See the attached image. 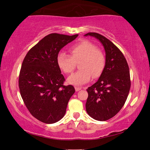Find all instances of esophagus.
Here are the masks:
<instances>
[{
  "label": "esophagus",
  "instance_id": "obj_1",
  "mask_svg": "<svg viewBox=\"0 0 150 150\" xmlns=\"http://www.w3.org/2000/svg\"><path fill=\"white\" fill-rule=\"evenodd\" d=\"M75 88L76 91H79L81 90V87H75Z\"/></svg>",
  "mask_w": 150,
  "mask_h": 150
}]
</instances>
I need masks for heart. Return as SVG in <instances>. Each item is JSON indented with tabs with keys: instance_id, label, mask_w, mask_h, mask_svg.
<instances>
[{
	"instance_id": "heart-1",
	"label": "heart",
	"mask_w": 150,
	"mask_h": 150,
	"mask_svg": "<svg viewBox=\"0 0 150 150\" xmlns=\"http://www.w3.org/2000/svg\"><path fill=\"white\" fill-rule=\"evenodd\" d=\"M68 55L60 53L57 57V64L65 74H71L79 63V70L68 78V82L75 85L88 83L91 77L98 78L102 75L106 64L103 51L88 40H81L69 49Z\"/></svg>"
}]
</instances>
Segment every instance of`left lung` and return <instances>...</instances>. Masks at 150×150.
Wrapping results in <instances>:
<instances>
[{"instance_id":"left-lung-1","label":"left lung","mask_w":150,"mask_h":150,"mask_svg":"<svg viewBox=\"0 0 150 150\" xmlns=\"http://www.w3.org/2000/svg\"><path fill=\"white\" fill-rule=\"evenodd\" d=\"M88 35L102 43L106 64L99 79L87 89L86 110L95 120L106 121L114 117L125 104L131 86L130 71L124 55L112 42L98 33L85 35Z\"/></svg>"}]
</instances>
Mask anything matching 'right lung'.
<instances>
[{"label": "right lung", "instance_id": "right-lung-1", "mask_svg": "<svg viewBox=\"0 0 150 150\" xmlns=\"http://www.w3.org/2000/svg\"><path fill=\"white\" fill-rule=\"evenodd\" d=\"M78 34L53 33L30 49L25 56L18 79L20 93L30 114L45 124L60 120L75 93L72 85H64L65 78L57 64L59 51Z\"/></svg>", "mask_w": 150, "mask_h": 150}]
</instances>
